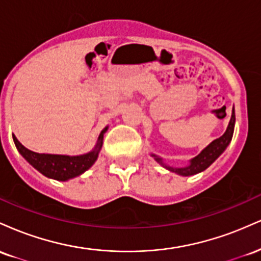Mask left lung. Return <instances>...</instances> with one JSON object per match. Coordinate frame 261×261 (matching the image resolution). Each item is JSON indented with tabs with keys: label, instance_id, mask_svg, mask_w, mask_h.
Listing matches in <instances>:
<instances>
[{
	"label": "left lung",
	"instance_id": "obj_1",
	"mask_svg": "<svg viewBox=\"0 0 261 261\" xmlns=\"http://www.w3.org/2000/svg\"><path fill=\"white\" fill-rule=\"evenodd\" d=\"M234 124H236V114H234V108H233L232 116H230V120H229L228 126H227L226 133H224L221 137H218V139L212 141L207 147L203 148L202 151L196 155V157H194L193 160L190 161V163H189V166L187 167L175 168V167L167 166L161 157H158V155L155 154H151V155L161 164V166H163L164 168L170 170V172L176 173V174L182 175V176L197 174V173L202 172V170L208 168V167L211 166V164L214 163V162L216 161L221 154H222L224 149L228 147L230 140H232V136H233V131H234Z\"/></svg>",
	"mask_w": 261,
	"mask_h": 261
}]
</instances>
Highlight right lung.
Wrapping results in <instances>:
<instances>
[{
  "label": "right lung",
  "mask_w": 261,
  "mask_h": 261,
  "mask_svg": "<svg viewBox=\"0 0 261 261\" xmlns=\"http://www.w3.org/2000/svg\"><path fill=\"white\" fill-rule=\"evenodd\" d=\"M107 130L108 126L104 130H101L99 137H98L97 145L93 148V151L81 155L37 153V152H33L31 149L25 148L17 140L14 135L13 141L18 152L38 172H40L41 174L47 176V178L55 179V180L60 181H66L68 179L76 178V176L81 175L94 164V162L98 158V154H99L101 146H103V137Z\"/></svg>",
  "instance_id": "1"
}]
</instances>
